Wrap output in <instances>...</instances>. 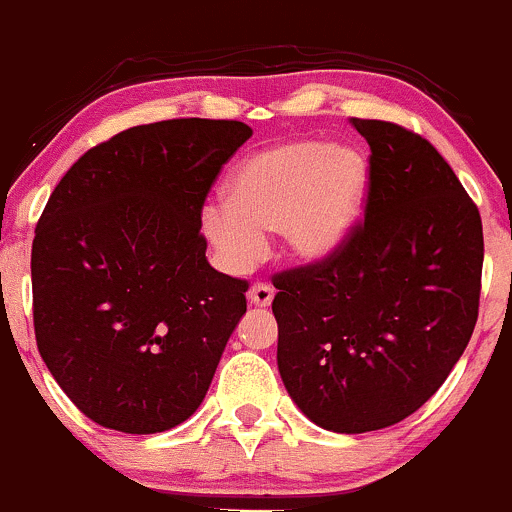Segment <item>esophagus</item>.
I'll return each mask as SVG.
<instances>
[{
    "mask_svg": "<svg viewBox=\"0 0 512 512\" xmlns=\"http://www.w3.org/2000/svg\"><path fill=\"white\" fill-rule=\"evenodd\" d=\"M247 299H250V304H255V306H270L274 299V289L270 287V284L257 282V284H252L250 292H247Z\"/></svg>",
    "mask_w": 512,
    "mask_h": 512,
    "instance_id": "34e87169",
    "label": "esophagus"
}]
</instances>
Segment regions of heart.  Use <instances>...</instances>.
Wrapping results in <instances>:
<instances>
[{
    "label": "heart",
    "instance_id": "1",
    "mask_svg": "<svg viewBox=\"0 0 512 512\" xmlns=\"http://www.w3.org/2000/svg\"><path fill=\"white\" fill-rule=\"evenodd\" d=\"M370 191V164L358 149L297 139L255 154L228 181V201L208 203L201 230L230 274L250 272L282 233L289 257L324 265L353 238Z\"/></svg>",
    "mask_w": 512,
    "mask_h": 512
}]
</instances>
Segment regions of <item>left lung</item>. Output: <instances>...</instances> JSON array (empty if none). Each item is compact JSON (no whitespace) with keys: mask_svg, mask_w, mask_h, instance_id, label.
Listing matches in <instances>:
<instances>
[{"mask_svg":"<svg viewBox=\"0 0 512 512\" xmlns=\"http://www.w3.org/2000/svg\"><path fill=\"white\" fill-rule=\"evenodd\" d=\"M370 144L365 223L324 265L274 277L277 368L321 429L363 434L417 412L464 355L478 319V208L419 134L355 120Z\"/></svg>","mask_w":512,"mask_h":512,"instance_id":"1","label":"left lung"}]
</instances>
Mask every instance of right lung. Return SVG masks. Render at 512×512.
Here are the masks:
<instances>
[{
	"instance_id": "right-lung-1",
	"label": "right lung",
	"mask_w": 512,
	"mask_h": 512,
	"mask_svg": "<svg viewBox=\"0 0 512 512\" xmlns=\"http://www.w3.org/2000/svg\"><path fill=\"white\" fill-rule=\"evenodd\" d=\"M250 137L245 122L201 117L129 127L48 198L31 247L36 343L100 427L166 432L206 397L247 282L208 265L201 208Z\"/></svg>"
}]
</instances>
